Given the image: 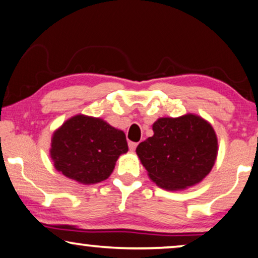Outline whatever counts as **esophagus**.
I'll list each match as a JSON object with an SVG mask.
<instances>
[{"label": "esophagus", "mask_w": 258, "mask_h": 258, "mask_svg": "<svg viewBox=\"0 0 258 258\" xmlns=\"http://www.w3.org/2000/svg\"><path fill=\"white\" fill-rule=\"evenodd\" d=\"M136 147H137V143H135V142H129V149L132 150V151H135Z\"/></svg>", "instance_id": "34e87169"}]
</instances>
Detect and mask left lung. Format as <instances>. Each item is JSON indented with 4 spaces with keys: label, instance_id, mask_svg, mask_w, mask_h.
Returning <instances> with one entry per match:
<instances>
[{
    "label": "left lung",
    "instance_id": "8db88e82",
    "mask_svg": "<svg viewBox=\"0 0 258 258\" xmlns=\"http://www.w3.org/2000/svg\"><path fill=\"white\" fill-rule=\"evenodd\" d=\"M154 135L141 142L136 154L151 181L165 190H181L200 183L217 157V137L209 122L197 115L162 117Z\"/></svg>",
    "mask_w": 258,
    "mask_h": 258
}]
</instances>
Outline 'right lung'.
<instances>
[{"mask_svg": "<svg viewBox=\"0 0 258 258\" xmlns=\"http://www.w3.org/2000/svg\"><path fill=\"white\" fill-rule=\"evenodd\" d=\"M128 151L125 134L101 118L76 115L56 130L50 156L56 170L82 184L107 179L119 155Z\"/></svg>", "mask_w": 258, "mask_h": 258, "instance_id": "add662e5", "label": "right lung"}]
</instances>
